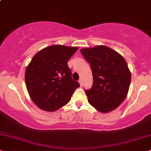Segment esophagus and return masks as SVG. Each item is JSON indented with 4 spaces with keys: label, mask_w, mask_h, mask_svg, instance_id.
<instances>
[{
    "label": "esophagus",
    "mask_w": 151,
    "mask_h": 151,
    "mask_svg": "<svg viewBox=\"0 0 151 151\" xmlns=\"http://www.w3.org/2000/svg\"><path fill=\"white\" fill-rule=\"evenodd\" d=\"M79 82L80 86H83V81H82V80L81 79H79Z\"/></svg>",
    "instance_id": "34e87169"
}]
</instances>
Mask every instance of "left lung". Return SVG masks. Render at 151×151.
Returning a JSON list of instances; mask_svg holds the SVG:
<instances>
[{
    "label": "left lung",
    "instance_id": "8db88e82",
    "mask_svg": "<svg viewBox=\"0 0 151 151\" xmlns=\"http://www.w3.org/2000/svg\"><path fill=\"white\" fill-rule=\"evenodd\" d=\"M89 63L93 83L86 90L88 102L102 113L111 111L126 98L131 81V73L121 55L106 46L80 50Z\"/></svg>",
    "mask_w": 151,
    "mask_h": 151
}]
</instances>
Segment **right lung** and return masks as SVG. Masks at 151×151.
<instances>
[{
	"mask_svg": "<svg viewBox=\"0 0 151 151\" xmlns=\"http://www.w3.org/2000/svg\"><path fill=\"white\" fill-rule=\"evenodd\" d=\"M77 50V47L51 45L34 56L26 68L25 81L38 107L53 111L70 102L80 85L72 79L68 62Z\"/></svg>",
	"mask_w": 151,
	"mask_h": 151,
	"instance_id": "obj_1",
	"label": "right lung"
}]
</instances>
